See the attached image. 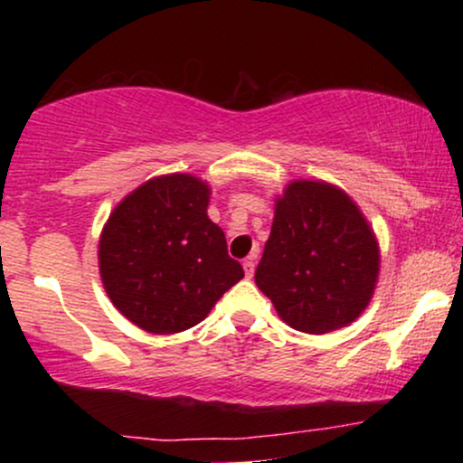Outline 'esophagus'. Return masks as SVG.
<instances>
[{"label":"esophagus","instance_id":"obj_1","mask_svg":"<svg viewBox=\"0 0 463 463\" xmlns=\"http://www.w3.org/2000/svg\"><path fill=\"white\" fill-rule=\"evenodd\" d=\"M243 272H246L248 279H252V274H254V257H248L246 261H243Z\"/></svg>","mask_w":463,"mask_h":463}]
</instances>
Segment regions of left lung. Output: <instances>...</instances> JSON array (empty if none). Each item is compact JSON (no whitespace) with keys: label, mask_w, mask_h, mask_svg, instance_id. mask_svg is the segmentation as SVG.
<instances>
[{"label":"left lung","mask_w":463,"mask_h":463,"mask_svg":"<svg viewBox=\"0 0 463 463\" xmlns=\"http://www.w3.org/2000/svg\"><path fill=\"white\" fill-rule=\"evenodd\" d=\"M379 276V246L344 191L296 180L276 200L254 283L289 326L322 335L357 320Z\"/></svg>","instance_id":"1"}]
</instances>
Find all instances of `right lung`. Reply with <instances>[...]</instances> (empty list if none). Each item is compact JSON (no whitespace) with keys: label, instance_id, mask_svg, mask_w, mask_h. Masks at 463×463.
<instances>
[{"label":"right lung","instance_id":"obj_1","mask_svg":"<svg viewBox=\"0 0 463 463\" xmlns=\"http://www.w3.org/2000/svg\"><path fill=\"white\" fill-rule=\"evenodd\" d=\"M206 206L209 184L169 174L132 191L106 222L99 237L104 289L143 331L167 335L195 326L243 279Z\"/></svg>","mask_w":463,"mask_h":463}]
</instances>
